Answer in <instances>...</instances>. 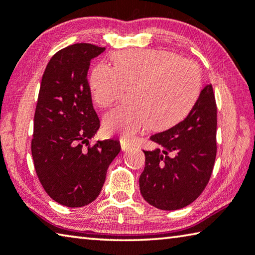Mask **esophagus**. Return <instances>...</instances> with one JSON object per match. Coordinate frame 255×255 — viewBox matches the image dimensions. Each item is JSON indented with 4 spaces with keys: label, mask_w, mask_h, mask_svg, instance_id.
<instances>
[{
    "label": "esophagus",
    "mask_w": 255,
    "mask_h": 255,
    "mask_svg": "<svg viewBox=\"0 0 255 255\" xmlns=\"http://www.w3.org/2000/svg\"><path fill=\"white\" fill-rule=\"evenodd\" d=\"M120 145H121V149H123L124 152H128V151H130V149H132L131 144L125 142V140H121Z\"/></svg>",
    "instance_id": "obj_1"
}]
</instances>
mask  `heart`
<instances>
[{
	"label": "heart",
	"instance_id": "b5f03b06",
	"mask_svg": "<svg viewBox=\"0 0 255 255\" xmlns=\"http://www.w3.org/2000/svg\"><path fill=\"white\" fill-rule=\"evenodd\" d=\"M116 68L101 62L93 69L90 87L100 107L118 102L132 88L131 103L108 112L104 130L131 139L147 128L167 129L183 120L201 92L195 62L164 50L125 51L115 56Z\"/></svg>",
	"mask_w": 255,
	"mask_h": 255
}]
</instances>
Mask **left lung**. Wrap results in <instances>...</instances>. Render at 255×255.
Masks as SVG:
<instances>
[{
    "mask_svg": "<svg viewBox=\"0 0 255 255\" xmlns=\"http://www.w3.org/2000/svg\"><path fill=\"white\" fill-rule=\"evenodd\" d=\"M217 104L207 85L191 112L179 124L149 139L157 144L143 151L145 168L139 177L144 200L160 210L187 207L204 191L217 154Z\"/></svg>",
    "mask_w": 255,
    "mask_h": 255,
    "instance_id": "left-lung-1",
    "label": "left lung"
}]
</instances>
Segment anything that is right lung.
Segmentation results:
<instances>
[{
    "label": "right lung",
    "mask_w": 255,
    "mask_h": 255,
    "mask_svg": "<svg viewBox=\"0 0 255 255\" xmlns=\"http://www.w3.org/2000/svg\"><path fill=\"white\" fill-rule=\"evenodd\" d=\"M104 50L87 43L64 47L52 56L42 77L31 155L43 188L64 207H84L99 196L109 165L121 149L115 139L90 146L100 120L87 72L91 60Z\"/></svg>",
    "instance_id": "right-lung-1"
}]
</instances>
